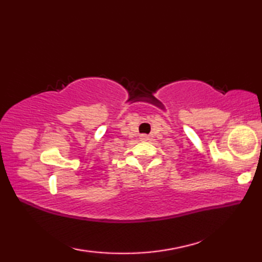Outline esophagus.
I'll return each mask as SVG.
<instances>
[{
    "mask_svg": "<svg viewBox=\"0 0 262 262\" xmlns=\"http://www.w3.org/2000/svg\"><path fill=\"white\" fill-rule=\"evenodd\" d=\"M141 140H142V141H146V140H148V136L145 135V134H142V135H141Z\"/></svg>",
    "mask_w": 262,
    "mask_h": 262,
    "instance_id": "obj_1",
    "label": "esophagus"
}]
</instances>
